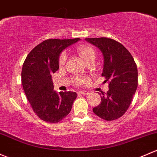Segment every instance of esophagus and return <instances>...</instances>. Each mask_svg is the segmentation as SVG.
<instances>
[{"label":"esophagus","mask_w":157,"mask_h":157,"mask_svg":"<svg viewBox=\"0 0 157 157\" xmlns=\"http://www.w3.org/2000/svg\"><path fill=\"white\" fill-rule=\"evenodd\" d=\"M77 94H79V95H89V94H90V92H87V91H80V92H77Z\"/></svg>","instance_id":"obj_1"}]
</instances>
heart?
<instances>
[{
  "instance_id": "heart-1",
  "label": "heart",
  "mask_w": 157,
  "mask_h": 157,
  "mask_svg": "<svg viewBox=\"0 0 157 157\" xmlns=\"http://www.w3.org/2000/svg\"><path fill=\"white\" fill-rule=\"evenodd\" d=\"M76 52H77L80 58L85 61L86 63L93 62L95 58V50L93 47L90 45H80L77 47ZM67 56L65 52H62L59 56V66H63L65 64ZM74 83L77 85H83L88 81V78L86 77H77L74 78Z\"/></svg>"
}]
</instances>
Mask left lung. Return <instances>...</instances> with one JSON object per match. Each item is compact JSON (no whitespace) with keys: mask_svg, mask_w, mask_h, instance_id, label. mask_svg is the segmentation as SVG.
Returning <instances> with one entry per match:
<instances>
[{"mask_svg":"<svg viewBox=\"0 0 157 157\" xmlns=\"http://www.w3.org/2000/svg\"><path fill=\"white\" fill-rule=\"evenodd\" d=\"M101 51L104 67L101 76L109 90L101 95L94 113L107 121L121 117L128 110L138 87V69L132 56L123 44L108 37L86 38Z\"/></svg>","mask_w":157,"mask_h":157,"instance_id":"8db88e82","label":"left lung"}]
</instances>
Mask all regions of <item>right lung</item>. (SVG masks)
Returning <instances> with one entry per match:
<instances>
[{"label": "right lung", "instance_id": "add662e5", "mask_svg": "<svg viewBox=\"0 0 157 157\" xmlns=\"http://www.w3.org/2000/svg\"><path fill=\"white\" fill-rule=\"evenodd\" d=\"M80 40L49 39L36 46L26 57L22 69V83L34 113L45 122L56 123L67 116L77 93L53 90L51 74L59 69V56L66 47Z\"/></svg>", "mask_w": 157, "mask_h": 157}]
</instances>
